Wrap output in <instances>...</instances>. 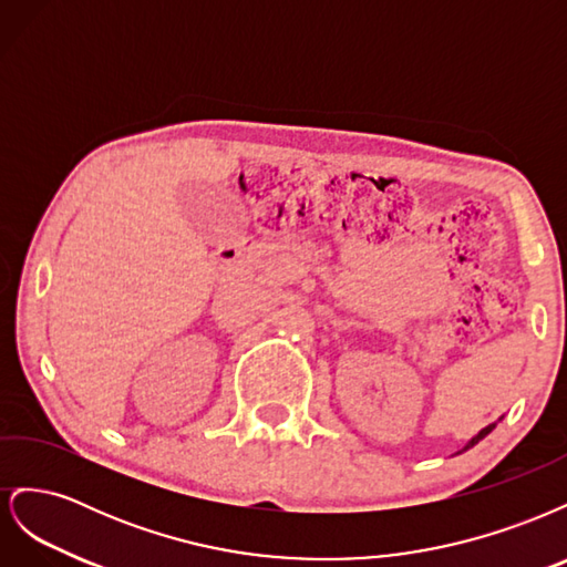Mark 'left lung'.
Listing matches in <instances>:
<instances>
[{"instance_id": "1", "label": "left lung", "mask_w": 567, "mask_h": 567, "mask_svg": "<svg viewBox=\"0 0 567 567\" xmlns=\"http://www.w3.org/2000/svg\"><path fill=\"white\" fill-rule=\"evenodd\" d=\"M492 427H494V425H487V427H485V431H480V433H477V435H475V437H473V440H471V442L466 444V450H471V447H473V444H477V442H480V440H483V437H485L487 433H492Z\"/></svg>"}]
</instances>
